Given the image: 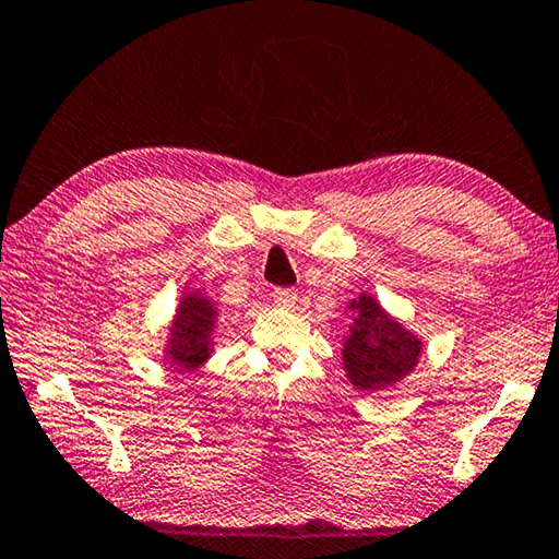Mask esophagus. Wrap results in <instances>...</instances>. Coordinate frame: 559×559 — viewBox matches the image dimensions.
<instances>
[{
    "label": "esophagus",
    "mask_w": 559,
    "mask_h": 559,
    "mask_svg": "<svg viewBox=\"0 0 559 559\" xmlns=\"http://www.w3.org/2000/svg\"><path fill=\"white\" fill-rule=\"evenodd\" d=\"M273 302L278 308H293L298 302V293L296 288H276L273 290Z\"/></svg>",
    "instance_id": "34e87169"
}]
</instances>
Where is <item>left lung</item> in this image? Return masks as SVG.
<instances>
[{
	"mask_svg": "<svg viewBox=\"0 0 559 559\" xmlns=\"http://www.w3.org/2000/svg\"><path fill=\"white\" fill-rule=\"evenodd\" d=\"M349 308L355 318L343 345L349 382L357 390L377 392L404 380L419 362L421 340L386 316L367 293L349 302Z\"/></svg>",
	"mask_w": 559,
	"mask_h": 559,
	"instance_id": "obj_1",
	"label": "left lung"
}]
</instances>
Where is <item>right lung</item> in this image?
<instances>
[{"instance_id":"right-lung-1","label":"right lung","mask_w":559,"mask_h":559,"mask_svg":"<svg viewBox=\"0 0 559 559\" xmlns=\"http://www.w3.org/2000/svg\"><path fill=\"white\" fill-rule=\"evenodd\" d=\"M216 308L202 293H189L179 300L177 316L167 337V357L179 370H200L212 355Z\"/></svg>"}]
</instances>
